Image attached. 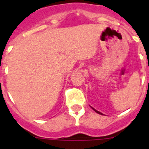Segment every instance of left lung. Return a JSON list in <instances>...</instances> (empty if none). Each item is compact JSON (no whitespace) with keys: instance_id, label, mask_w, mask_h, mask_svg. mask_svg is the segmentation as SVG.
<instances>
[{"instance_id":"8db88e82","label":"left lung","mask_w":149,"mask_h":149,"mask_svg":"<svg viewBox=\"0 0 149 149\" xmlns=\"http://www.w3.org/2000/svg\"><path fill=\"white\" fill-rule=\"evenodd\" d=\"M92 108H93V110H94V111H95V112H96V113H98V114H101V115H104V114H103V113H101V112L98 111V110H95V109H94V108H93V107H92Z\"/></svg>"}]
</instances>
